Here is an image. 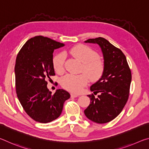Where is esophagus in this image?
Listing matches in <instances>:
<instances>
[{
	"instance_id": "esophagus-1",
	"label": "esophagus",
	"mask_w": 149,
	"mask_h": 149,
	"mask_svg": "<svg viewBox=\"0 0 149 149\" xmlns=\"http://www.w3.org/2000/svg\"><path fill=\"white\" fill-rule=\"evenodd\" d=\"M77 97H78V95L76 94H74V93H72L71 94V97H72V98H75Z\"/></svg>"
}]
</instances>
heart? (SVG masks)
<instances>
[{"label": "heart", "mask_w": 149, "mask_h": 149, "mask_svg": "<svg viewBox=\"0 0 149 149\" xmlns=\"http://www.w3.org/2000/svg\"><path fill=\"white\" fill-rule=\"evenodd\" d=\"M68 54L83 63L81 72L79 75L68 74L61 80L62 86L69 91L79 93L89 82H95L102 77L104 72V63L98 58V53L89 47L84 45H77L68 50ZM64 57L62 54H58L53 57L52 65L58 74L64 72Z\"/></svg>", "instance_id": "heart-1"}]
</instances>
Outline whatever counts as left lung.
I'll return each instance as SVG.
<instances>
[{
    "instance_id": "1",
    "label": "left lung",
    "mask_w": 149,
    "mask_h": 149,
    "mask_svg": "<svg viewBox=\"0 0 149 149\" xmlns=\"http://www.w3.org/2000/svg\"><path fill=\"white\" fill-rule=\"evenodd\" d=\"M85 42L97 43L104 56V72L102 77L91 87L87 95L91 102L84 113L88 119L98 123L109 122L122 112L130 95L132 72L125 54L120 49L102 37L87 39Z\"/></svg>"
}]
</instances>
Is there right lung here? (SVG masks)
I'll return each mask as SVG.
<instances>
[{
    "label": "right lung",
    "mask_w": 149,
    "mask_h": 149,
    "mask_svg": "<svg viewBox=\"0 0 149 149\" xmlns=\"http://www.w3.org/2000/svg\"><path fill=\"white\" fill-rule=\"evenodd\" d=\"M63 43L43 36L27 41L18 52L15 64L16 91L20 104L28 116L40 123H49L61 114L68 92L47 89V79L54 75L52 58L54 49Z\"/></svg>",
    "instance_id": "add662e5"
}]
</instances>
